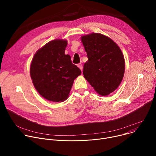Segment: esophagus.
I'll use <instances>...</instances> for the list:
<instances>
[{
  "instance_id": "esophagus-1",
  "label": "esophagus",
  "mask_w": 156,
  "mask_h": 156,
  "mask_svg": "<svg viewBox=\"0 0 156 156\" xmlns=\"http://www.w3.org/2000/svg\"><path fill=\"white\" fill-rule=\"evenodd\" d=\"M78 66L79 67V69L82 71L83 70V64L82 63H79V64H78Z\"/></svg>"
}]
</instances>
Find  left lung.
Here are the masks:
<instances>
[{"mask_svg":"<svg viewBox=\"0 0 156 156\" xmlns=\"http://www.w3.org/2000/svg\"><path fill=\"white\" fill-rule=\"evenodd\" d=\"M88 60L83 66V75L94 90L105 96L121 83L125 73V59L121 49L110 37L100 33L81 37Z\"/></svg>","mask_w":156,"mask_h":156,"instance_id":"left-lung-1","label":"left lung"}]
</instances>
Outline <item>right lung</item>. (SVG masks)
<instances>
[{"mask_svg":"<svg viewBox=\"0 0 156 156\" xmlns=\"http://www.w3.org/2000/svg\"><path fill=\"white\" fill-rule=\"evenodd\" d=\"M67 41L55 39L48 42L34 54L30 75L39 94L49 101L62 102L69 96L73 81L81 72L65 55Z\"/></svg>","mask_w":156,"mask_h":156,"instance_id":"add662e5","label":"right lung"}]
</instances>
